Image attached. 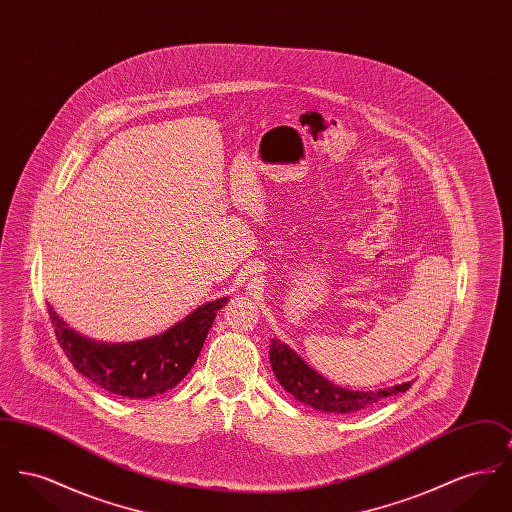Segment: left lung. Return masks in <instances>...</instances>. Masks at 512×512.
Masks as SVG:
<instances>
[{
	"label": "left lung",
	"mask_w": 512,
	"mask_h": 512,
	"mask_svg": "<svg viewBox=\"0 0 512 512\" xmlns=\"http://www.w3.org/2000/svg\"><path fill=\"white\" fill-rule=\"evenodd\" d=\"M270 366L282 388L290 391L295 399L324 413L347 414L376 405L378 401L405 393L413 382L378 391L345 390L328 382L307 365L293 349L280 340L270 341Z\"/></svg>",
	"instance_id": "1"
}]
</instances>
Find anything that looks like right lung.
Masks as SVG:
<instances>
[{"instance_id": "obj_1", "label": "right lung", "mask_w": 512, "mask_h": 512, "mask_svg": "<svg viewBox=\"0 0 512 512\" xmlns=\"http://www.w3.org/2000/svg\"><path fill=\"white\" fill-rule=\"evenodd\" d=\"M228 297L205 303L171 330L130 343H101L74 332L49 305L55 338L74 368L99 388L130 399L172 390L194 366L217 311Z\"/></svg>"}]
</instances>
